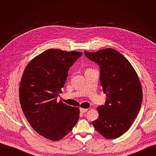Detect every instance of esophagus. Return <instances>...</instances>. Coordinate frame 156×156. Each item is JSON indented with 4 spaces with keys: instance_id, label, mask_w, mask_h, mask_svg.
<instances>
[{
    "instance_id": "1",
    "label": "esophagus",
    "mask_w": 156,
    "mask_h": 156,
    "mask_svg": "<svg viewBox=\"0 0 156 156\" xmlns=\"http://www.w3.org/2000/svg\"><path fill=\"white\" fill-rule=\"evenodd\" d=\"M87 111H88V108H80V112H81V113H83V114L84 112H86Z\"/></svg>"
}]
</instances>
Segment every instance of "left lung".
<instances>
[{
    "label": "left lung",
    "mask_w": 156,
    "mask_h": 156,
    "mask_svg": "<svg viewBox=\"0 0 156 156\" xmlns=\"http://www.w3.org/2000/svg\"><path fill=\"white\" fill-rule=\"evenodd\" d=\"M84 54L100 66V83L107 96L105 105L97 107L99 117L92 125L106 139L119 137L129 129L142 103L138 75L129 61L113 49L84 51Z\"/></svg>",
    "instance_id": "obj_1"
}]
</instances>
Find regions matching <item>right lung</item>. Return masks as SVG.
Instances as JSON below:
<instances>
[{"label": "right lung", "mask_w": 156, "mask_h": 156, "mask_svg": "<svg viewBox=\"0 0 156 156\" xmlns=\"http://www.w3.org/2000/svg\"><path fill=\"white\" fill-rule=\"evenodd\" d=\"M83 53L50 49L28 64L20 87V101L28 122L37 133L58 140L72 130L79 108L57 101L69 68Z\"/></svg>", "instance_id": "add662e5"}]
</instances>
